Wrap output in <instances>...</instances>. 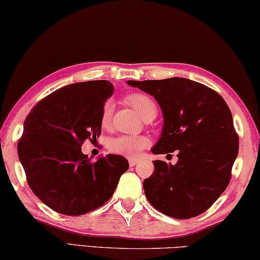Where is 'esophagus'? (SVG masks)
<instances>
[{
  "mask_svg": "<svg viewBox=\"0 0 260 260\" xmlns=\"http://www.w3.org/2000/svg\"><path fill=\"white\" fill-rule=\"evenodd\" d=\"M128 162H129V167L132 168V167H135V166H137L138 159H137V158H129V159H128Z\"/></svg>",
  "mask_w": 260,
  "mask_h": 260,
  "instance_id": "esophagus-1",
  "label": "esophagus"
}]
</instances>
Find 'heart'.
Here are the masks:
<instances>
[{
    "instance_id": "obj_1",
    "label": "heart",
    "mask_w": 260,
    "mask_h": 260,
    "mask_svg": "<svg viewBox=\"0 0 260 260\" xmlns=\"http://www.w3.org/2000/svg\"><path fill=\"white\" fill-rule=\"evenodd\" d=\"M126 102L146 120H152L157 114V106L151 97L145 93H131L126 96ZM113 105L111 102H106L103 105L101 112V126L108 128L111 123ZM149 146V139L143 135H120V137L111 139L108 143V148L111 152L117 155H122L126 157H137L145 148Z\"/></svg>"
}]
</instances>
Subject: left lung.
<instances>
[{
	"label": "left lung",
	"instance_id": "1",
	"mask_svg": "<svg viewBox=\"0 0 260 260\" xmlns=\"http://www.w3.org/2000/svg\"><path fill=\"white\" fill-rule=\"evenodd\" d=\"M154 96L162 109V135L154 154L177 151L176 166L154 160L145 179L148 201L175 219L203 214L219 199L232 179L238 154V135L230 109L215 90L183 77L128 81Z\"/></svg>",
	"mask_w": 260,
	"mask_h": 260
}]
</instances>
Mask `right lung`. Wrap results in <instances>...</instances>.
<instances>
[{
	"mask_svg": "<svg viewBox=\"0 0 260 260\" xmlns=\"http://www.w3.org/2000/svg\"><path fill=\"white\" fill-rule=\"evenodd\" d=\"M105 80L69 84L37 103L24 121L17 151L32 192L63 215H83L108 203L128 162L82 154L85 140L101 135V112L112 94Z\"/></svg>",
	"mask_w": 260,
	"mask_h": 260,
	"instance_id": "1",
	"label": "right lung"
}]
</instances>
